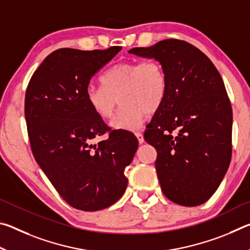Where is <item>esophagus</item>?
Returning <instances> with one entry per match:
<instances>
[{
	"label": "esophagus",
	"instance_id": "34e87169",
	"mask_svg": "<svg viewBox=\"0 0 250 250\" xmlns=\"http://www.w3.org/2000/svg\"><path fill=\"white\" fill-rule=\"evenodd\" d=\"M135 137H137L138 141H139V143H140V145H142V143L145 142V138H143V134L142 133L137 132V133H135Z\"/></svg>",
	"mask_w": 250,
	"mask_h": 250
}]
</instances>
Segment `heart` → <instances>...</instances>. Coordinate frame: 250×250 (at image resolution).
<instances>
[{
  "mask_svg": "<svg viewBox=\"0 0 250 250\" xmlns=\"http://www.w3.org/2000/svg\"><path fill=\"white\" fill-rule=\"evenodd\" d=\"M101 83V87H87V104L97 116L108 119L119 99L122 107L110 124L116 130L140 129L147 113L161 107L167 92L166 70L153 59L119 62L105 71Z\"/></svg>",
  "mask_w": 250,
  "mask_h": 250,
  "instance_id": "b5f03b06",
  "label": "heart"
}]
</instances>
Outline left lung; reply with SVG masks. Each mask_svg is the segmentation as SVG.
Returning <instances> with one entry per match:
<instances>
[{"mask_svg":"<svg viewBox=\"0 0 250 250\" xmlns=\"http://www.w3.org/2000/svg\"><path fill=\"white\" fill-rule=\"evenodd\" d=\"M162 64L167 92L145 132L168 200L197 206L213 195L231 159L232 112L216 67L188 42L164 40L129 50Z\"/></svg>","mask_w":250,"mask_h":250,"instance_id":"8db88e82","label":"left lung"}]
</instances>
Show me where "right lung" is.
<instances>
[{"instance_id": "1", "label": "right lung", "mask_w": 250, "mask_h": 250, "mask_svg": "<svg viewBox=\"0 0 250 250\" xmlns=\"http://www.w3.org/2000/svg\"><path fill=\"white\" fill-rule=\"evenodd\" d=\"M121 48L55 50L33 74L25 95L34 158L59 195L84 211L104 209L124 195V171L138 149L132 133L110 130L86 100L92 76ZM107 130L108 139L92 143Z\"/></svg>"}]
</instances>
